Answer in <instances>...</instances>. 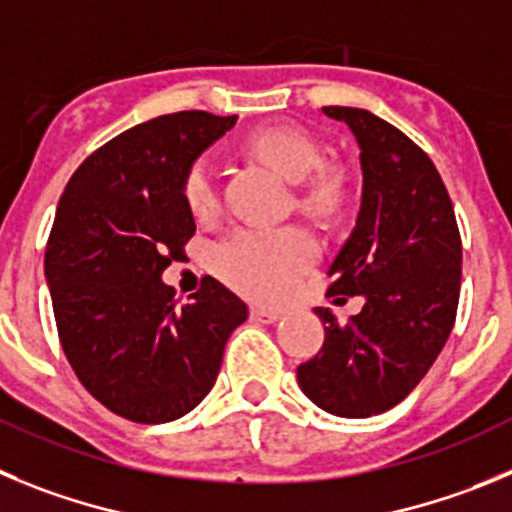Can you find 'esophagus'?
I'll return each mask as SVG.
<instances>
[{
  "instance_id": "esophagus-1",
  "label": "esophagus",
  "mask_w": 512,
  "mask_h": 512,
  "mask_svg": "<svg viewBox=\"0 0 512 512\" xmlns=\"http://www.w3.org/2000/svg\"><path fill=\"white\" fill-rule=\"evenodd\" d=\"M280 316H283V313L270 311V308H260V306L250 308V319L260 321V324H275V321H280Z\"/></svg>"
}]
</instances>
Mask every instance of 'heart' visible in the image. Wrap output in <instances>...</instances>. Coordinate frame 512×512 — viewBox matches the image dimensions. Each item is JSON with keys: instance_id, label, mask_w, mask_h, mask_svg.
<instances>
[{"instance_id": "obj_1", "label": "heart", "mask_w": 512, "mask_h": 512, "mask_svg": "<svg viewBox=\"0 0 512 512\" xmlns=\"http://www.w3.org/2000/svg\"><path fill=\"white\" fill-rule=\"evenodd\" d=\"M247 150L280 176L298 183V206L308 214L336 216L347 206L349 173L336 163H324L321 147L308 135L285 127L257 130ZM183 204L193 219L209 222L219 211L216 173L206 158H196L183 173ZM319 255L311 232L298 224L288 227H242L216 242L211 252L214 273L232 290L260 303H275L293 290Z\"/></svg>"}]
</instances>
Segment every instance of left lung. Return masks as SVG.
I'll return each mask as SVG.
<instances>
[{
  "label": "left lung",
  "mask_w": 512,
  "mask_h": 512,
  "mask_svg": "<svg viewBox=\"0 0 512 512\" xmlns=\"http://www.w3.org/2000/svg\"><path fill=\"white\" fill-rule=\"evenodd\" d=\"M359 142L362 206L331 265L326 296H365L347 324L329 308L324 347L298 365L313 403L344 418L390 411L416 388L457 319L462 237L439 170L408 135L367 109L324 107Z\"/></svg>",
  "instance_id": "obj_1"
}]
</instances>
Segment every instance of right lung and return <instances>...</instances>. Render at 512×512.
Listing matches in <instances>:
<instances>
[{"mask_svg": "<svg viewBox=\"0 0 512 512\" xmlns=\"http://www.w3.org/2000/svg\"><path fill=\"white\" fill-rule=\"evenodd\" d=\"M234 122L193 109L137 124L78 165L58 201L45 247L58 339L81 385L127 421L193 411L247 319L211 275L181 306L160 280L196 232L183 173Z\"/></svg>", "mask_w": 512, "mask_h": 512, "instance_id": "1", "label": "right lung"}]
</instances>
